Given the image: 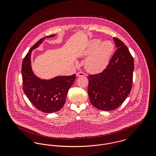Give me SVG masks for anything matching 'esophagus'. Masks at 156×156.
<instances>
[{
  "label": "esophagus",
  "mask_w": 156,
  "mask_h": 156,
  "mask_svg": "<svg viewBox=\"0 0 156 156\" xmlns=\"http://www.w3.org/2000/svg\"><path fill=\"white\" fill-rule=\"evenodd\" d=\"M76 76H85V74L83 72H79L76 74Z\"/></svg>",
  "instance_id": "esophagus-1"
}]
</instances>
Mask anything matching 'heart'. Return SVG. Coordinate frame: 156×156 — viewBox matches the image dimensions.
Returning a JSON list of instances; mask_svg holds the SVG:
<instances>
[{
	"mask_svg": "<svg viewBox=\"0 0 156 156\" xmlns=\"http://www.w3.org/2000/svg\"><path fill=\"white\" fill-rule=\"evenodd\" d=\"M114 49L115 46L111 40L102 42L98 38L90 40L81 54L88 56L85 62L86 69L94 74L104 71L109 63Z\"/></svg>",
	"mask_w": 156,
	"mask_h": 156,
	"instance_id": "1",
	"label": "heart"
}]
</instances>
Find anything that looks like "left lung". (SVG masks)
Instances as JSON below:
<instances>
[{
    "label": "left lung",
    "mask_w": 156,
    "mask_h": 156,
    "mask_svg": "<svg viewBox=\"0 0 156 156\" xmlns=\"http://www.w3.org/2000/svg\"><path fill=\"white\" fill-rule=\"evenodd\" d=\"M117 50L99 74L89 75L88 93L91 104L105 111L116 109L125 101L133 83V58L120 40L113 37Z\"/></svg>",
    "instance_id": "8db88e82"
}]
</instances>
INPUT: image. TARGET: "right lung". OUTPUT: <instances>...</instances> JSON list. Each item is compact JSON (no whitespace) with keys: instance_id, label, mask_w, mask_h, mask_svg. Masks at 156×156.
Wrapping results in <instances>:
<instances>
[{"instance_id":"1","label":"right lung","mask_w":156,"mask_h":156,"mask_svg":"<svg viewBox=\"0 0 156 156\" xmlns=\"http://www.w3.org/2000/svg\"><path fill=\"white\" fill-rule=\"evenodd\" d=\"M55 36H47L38 41L26 54L22 67L23 89L24 94L38 110L48 113L59 111L62 108L68 90L76 78L74 74L70 76H57L50 80H43L37 76L32 70V51L42 44L45 38Z\"/></svg>"}]
</instances>
